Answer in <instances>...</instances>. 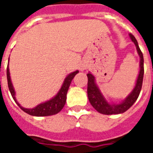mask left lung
<instances>
[{
    "mask_svg": "<svg viewBox=\"0 0 153 153\" xmlns=\"http://www.w3.org/2000/svg\"><path fill=\"white\" fill-rule=\"evenodd\" d=\"M131 40L136 46L138 53L140 56V70L138 74V79L136 81L134 88L133 89L131 93L128 95L123 102L116 105H112L107 102L104 98L102 94L100 92L98 87L95 83V78L92 74H88V97L91 105L99 113L103 115H114V114H121L129 109L133 104L138 99L139 93L141 91L142 85H143V74H144V68H143V56L142 53L140 48L138 47V42L133 34H129Z\"/></svg>",
    "mask_w": 153,
    "mask_h": 153,
    "instance_id": "left-lung-1",
    "label": "left lung"
}]
</instances>
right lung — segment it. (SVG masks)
<instances>
[{
    "instance_id": "1",
    "label": "right lung",
    "mask_w": 153,
    "mask_h": 153,
    "mask_svg": "<svg viewBox=\"0 0 153 153\" xmlns=\"http://www.w3.org/2000/svg\"><path fill=\"white\" fill-rule=\"evenodd\" d=\"M78 73H79V71L76 70L73 73L70 74L65 78V79L63 83V85H62L61 88L59 91V93H57V95H56V97H54L52 99L49 100L46 102L41 103L34 108L27 109V108H24L23 106H20L18 103V102L16 101V98L15 97V90H14V88H13V85L11 83V80H10V77L9 67H7V70H6L9 90L11 93L13 99L15 100V102L17 103V105L25 112H26L28 115H34V116H47V115H56L58 112H60L64 107V106H65V102H66V94L67 92H68V89H69V87H70V83H71V81L74 79V77Z\"/></svg>"
}]
</instances>
